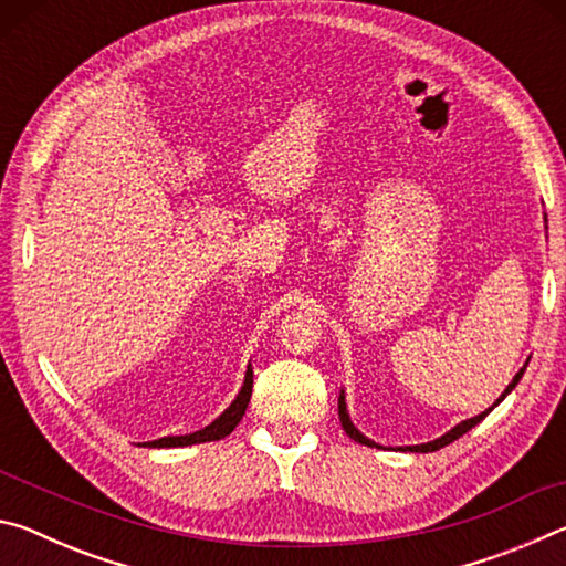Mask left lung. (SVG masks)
<instances>
[{
  "mask_svg": "<svg viewBox=\"0 0 566 566\" xmlns=\"http://www.w3.org/2000/svg\"><path fill=\"white\" fill-rule=\"evenodd\" d=\"M526 364H530V359H526ZM526 364H524V367H522L520 371H516L514 379L510 381V387H506V389L502 391V397L496 399L490 409H484L482 415H476V417H472V419H464V421H459L457 427H452V429H449L447 434H442V437H439V439H434V442H427V444H411V447H397L399 452H421V454H427V452H437V449H442V447H447L449 442H454V439H459V437H462V434H467L469 429L476 427L479 421H482L486 415H490V411H492L496 405H500V401H504V397L510 395V391H512L516 385H520V379H522V375H524ZM339 421H342L344 432H347V434L354 439V442H359V444H367V447H377V449H385V447H379L377 442H371V439L364 437V434L359 432V429L352 424V419H349V411H347V399H344V389L339 391Z\"/></svg>",
  "mask_w": 566,
  "mask_h": 566,
  "instance_id": "1",
  "label": "left lung"
}]
</instances>
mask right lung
Segmentation results:
<instances>
[{
    "label": "right lung",
    "instance_id": "add662e5",
    "mask_svg": "<svg viewBox=\"0 0 566 566\" xmlns=\"http://www.w3.org/2000/svg\"><path fill=\"white\" fill-rule=\"evenodd\" d=\"M252 385H254V371H252V364H249L242 389H239V395L234 397L232 405H229L222 415L212 421V424H207L205 429H199V432H191V434L155 439V442H147V447H167V449L169 447H189V444H202V442H217V439H224L227 434H232L234 427L244 417L249 397H252Z\"/></svg>",
    "mask_w": 566,
    "mask_h": 566
}]
</instances>
